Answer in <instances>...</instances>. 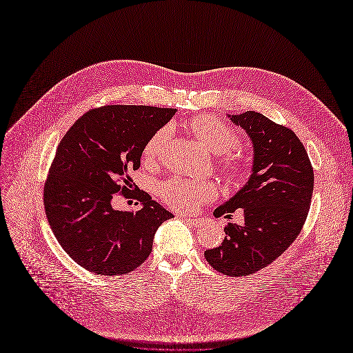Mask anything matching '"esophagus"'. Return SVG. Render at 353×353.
Wrapping results in <instances>:
<instances>
[{"mask_svg":"<svg viewBox=\"0 0 353 353\" xmlns=\"http://www.w3.org/2000/svg\"><path fill=\"white\" fill-rule=\"evenodd\" d=\"M181 218H183L185 222H188L190 225H195V226L201 222L199 218H194V216H190V215H181Z\"/></svg>","mask_w":353,"mask_h":353,"instance_id":"obj_1","label":"esophagus"}]
</instances>
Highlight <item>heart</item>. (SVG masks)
Instances as JSON below:
<instances>
[{
  "label": "heart",
  "instance_id": "heart-1",
  "mask_svg": "<svg viewBox=\"0 0 353 353\" xmlns=\"http://www.w3.org/2000/svg\"><path fill=\"white\" fill-rule=\"evenodd\" d=\"M192 128L195 134L204 141V143L214 152L223 154L239 145L234 131L222 120L214 116H201L194 120ZM173 134V124H166L149 138L145 146V155L148 159L162 158L168 142ZM226 168L232 173H240L243 166L234 158H226ZM218 187L214 181L207 179H191L176 176L159 184L158 194L165 203L176 211L187 212L198 207L203 201L211 199L216 195Z\"/></svg>",
  "mask_w": 353,
  "mask_h": 353
}]
</instances>
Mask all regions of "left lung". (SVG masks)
<instances>
[{
  "label": "left lung",
  "mask_w": 353,
  "mask_h": 353,
  "mask_svg": "<svg viewBox=\"0 0 353 353\" xmlns=\"http://www.w3.org/2000/svg\"><path fill=\"white\" fill-rule=\"evenodd\" d=\"M253 142L254 161L248 181L221 207L216 218L244 211V223L229 222L222 245L205 251V260L229 276L254 274L296 240L303 228L314 187L309 155L297 135L257 112L229 116Z\"/></svg>",
  "instance_id": "obj_1"
}]
</instances>
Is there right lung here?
I'll return each mask as SVG.
<instances>
[{
  "label": "right lung",
  "instance_id": "obj_1",
  "mask_svg": "<svg viewBox=\"0 0 353 353\" xmlns=\"http://www.w3.org/2000/svg\"><path fill=\"white\" fill-rule=\"evenodd\" d=\"M176 109L113 105L89 110L59 143L43 190L44 211L65 253L97 275H124L152 251L158 228L173 215L148 192H131L149 138ZM139 200L137 213L116 212V193Z\"/></svg>",
  "mask_w": 353,
  "mask_h": 353
}]
</instances>
